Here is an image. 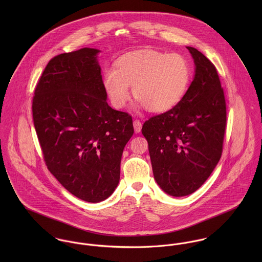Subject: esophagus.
Masks as SVG:
<instances>
[{"label": "esophagus", "instance_id": "1", "mask_svg": "<svg viewBox=\"0 0 262 262\" xmlns=\"http://www.w3.org/2000/svg\"><path fill=\"white\" fill-rule=\"evenodd\" d=\"M133 126H134L135 132H136V133H139V132L141 131V128H142V123H141V121H139V120L136 119V120L133 122Z\"/></svg>", "mask_w": 262, "mask_h": 262}]
</instances>
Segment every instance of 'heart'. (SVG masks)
<instances>
[{
    "label": "heart",
    "instance_id": "heart-1",
    "mask_svg": "<svg viewBox=\"0 0 262 262\" xmlns=\"http://www.w3.org/2000/svg\"><path fill=\"white\" fill-rule=\"evenodd\" d=\"M190 78L187 58L179 53L143 49L121 56L116 70H107L103 85L115 108H123L133 95L150 112H167L186 95Z\"/></svg>",
    "mask_w": 262,
    "mask_h": 262
}]
</instances>
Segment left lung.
I'll return each mask as SVG.
<instances>
[{"label": "left lung", "mask_w": 262, "mask_h": 262, "mask_svg": "<svg viewBox=\"0 0 262 262\" xmlns=\"http://www.w3.org/2000/svg\"><path fill=\"white\" fill-rule=\"evenodd\" d=\"M195 74L183 100L167 112L151 117L142 127L148 142L153 176L166 193L184 196L208 180L219 162L227 110L215 66L187 46Z\"/></svg>", "instance_id": "1"}]
</instances>
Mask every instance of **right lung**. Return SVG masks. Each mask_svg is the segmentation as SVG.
<instances>
[{"label":"right lung","instance_id":"right-lung-1","mask_svg":"<svg viewBox=\"0 0 262 262\" xmlns=\"http://www.w3.org/2000/svg\"><path fill=\"white\" fill-rule=\"evenodd\" d=\"M99 50L81 48L49 60L32 100L33 123L48 170L76 198L99 203L119 184L132 117L106 99Z\"/></svg>","mask_w":262,"mask_h":262}]
</instances>
